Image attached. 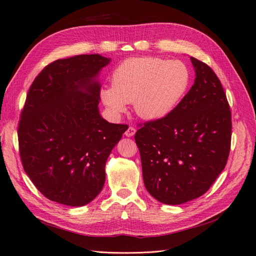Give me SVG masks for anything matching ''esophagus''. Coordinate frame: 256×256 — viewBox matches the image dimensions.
<instances>
[{
    "label": "esophagus",
    "instance_id": "1",
    "mask_svg": "<svg viewBox=\"0 0 256 256\" xmlns=\"http://www.w3.org/2000/svg\"><path fill=\"white\" fill-rule=\"evenodd\" d=\"M136 128L134 127H132V126H130V127H128V129L125 131V134H126V136H134V134H136Z\"/></svg>",
    "mask_w": 256,
    "mask_h": 256
}]
</instances>
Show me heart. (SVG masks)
Here are the masks:
<instances>
[{"label":"heart","instance_id":"heart-1","mask_svg":"<svg viewBox=\"0 0 256 256\" xmlns=\"http://www.w3.org/2000/svg\"><path fill=\"white\" fill-rule=\"evenodd\" d=\"M112 86L100 90L102 102L113 115L126 110L127 102L140 118H166L182 102L191 83L189 67L180 60L154 56L130 58L116 67Z\"/></svg>","mask_w":256,"mask_h":256}]
</instances>
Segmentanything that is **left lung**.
I'll use <instances>...</instances> for the list:
<instances>
[{
	"mask_svg": "<svg viewBox=\"0 0 256 256\" xmlns=\"http://www.w3.org/2000/svg\"><path fill=\"white\" fill-rule=\"evenodd\" d=\"M194 84L166 118L136 131L145 188L159 202L180 205L212 187L226 166L232 115L218 76L191 58Z\"/></svg>",
	"mask_w": 256,
	"mask_h": 256,
	"instance_id": "obj_1",
	"label": "left lung"
}]
</instances>
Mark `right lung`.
Wrapping results in <instances>:
<instances>
[{"label": "right lung", "mask_w": 256, "mask_h": 256, "mask_svg": "<svg viewBox=\"0 0 256 256\" xmlns=\"http://www.w3.org/2000/svg\"><path fill=\"white\" fill-rule=\"evenodd\" d=\"M82 54L46 66L28 90L18 126L23 168L53 202L84 206L102 191L106 162L127 125L102 118L99 72L110 63Z\"/></svg>", "instance_id": "add662e5"}]
</instances>
